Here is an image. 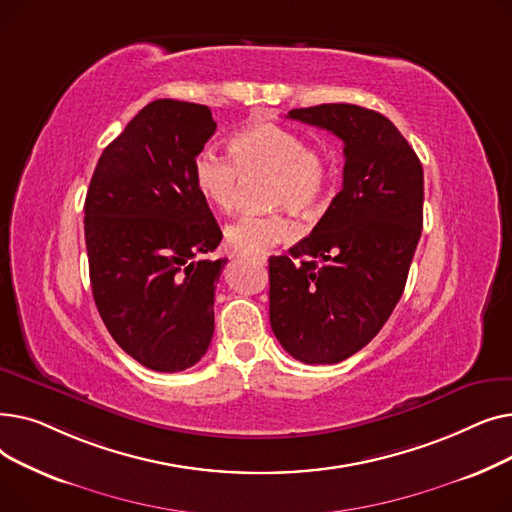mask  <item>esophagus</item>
Masks as SVG:
<instances>
[{
	"instance_id": "1",
	"label": "esophagus",
	"mask_w": 512,
	"mask_h": 512,
	"mask_svg": "<svg viewBox=\"0 0 512 512\" xmlns=\"http://www.w3.org/2000/svg\"><path fill=\"white\" fill-rule=\"evenodd\" d=\"M253 259H255L259 265H265V263H267V257H265V255H257V257H253Z\"/></svg>"
}]
</instances>
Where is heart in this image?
<instances>
[{
	"label": "heart",
	"instance_id": "b5f03b06",
	"mask_svg": "<svg viewBox=\"0 0 512 512\" xmlns=\"http://www.w3.org/2000/svg\"><path fill=\"white\" fill-rule=\"evenodd\" d=\"M234 161L211 147L197 153L193 178L199 195L218 211H232L238 201L240 174H272L274 205L313 213L324 205L328 193V166L299 132L280 124H257L236 132L228 143ZM299 236L292 215L278 211L267 215H240L228 228L230 245L247 255H261L278 242Z\"/></svg>",
	"mask_w": 512,
	"mask_h": 512
}]
</instances>
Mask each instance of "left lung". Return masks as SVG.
<instances>
[{
    "instance_id": "left-lung-1",
    "label": "left lung",
    "mask_w": 512,
    "mask_h": 512,
    "mask_svg": "<svg viewBox=\"0 0 512 512\" xmlns=\"http://www.w3.org/2000/svg\"><path fill=\"white\" fill-rule=\"evenodd\" d=\"M288 118L336 134L344 180L313 232L270 257V321L288 355L332 365L361 351L402 297L423 226V168L367 107L321 103Z\"/></svg>"
}]
</instances>
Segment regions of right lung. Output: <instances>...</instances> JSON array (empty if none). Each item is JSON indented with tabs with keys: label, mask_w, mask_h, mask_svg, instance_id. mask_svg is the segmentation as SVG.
Returning a JSON list of instances; mask_svg holds the SVG:
<instances>
[{
	"label": "right lung",
	"mask_w": 512,
	"mask_h": 512,
	"mask_svg": "<svg viewBox=\"0 0 512 512\" xmlns=\"http://www.w3.org/2000/svg\"><path fill=\"white\" fill-rule=\"evenodd\" d=\"M215 132L207 105L157 99L107 145L85 201L93 299L107 332L147 369L199 363L213 336L215 282L203 259L222 230L193 178Z\"/></svg>",
	"instance_id": "1"
}]
</instances>
